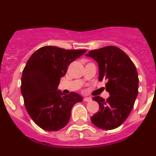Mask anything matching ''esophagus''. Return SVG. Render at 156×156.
I'll list each match as a JSON object with an SVG mask.
<instances>
[{"mask_svg":"<svg viewBox=\"0 0 156 156\" xmlns=\"http://www.w3.org/2000/svg\"><path fill=\"white\" fill-rule=\"evenodd\" d=\"M83 100H84L85 101H92V98H90V97H85V98H83Z\"/></svg>","mask_w":156,"mask_h":156,"instance_id":"obj_1","label":"esophagus"}]
</instances>
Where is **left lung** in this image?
Here are the masks:
<instances>
[{
    "instance_id": "obj_1",
    "label": "left lung",
    "mask_w": 156,
    "mask_h": 156,
    "mask_svg": "<svg viewBox=\"0 0 156 156\" xmlns=\"http://www.w3.org/2000/svg\"><path fill=\"white\" fill-rule=\"evenodd\" d=\"M86 56L98 65L99 81L106 80L105 90L110 96L92 99L99 105V111L90 118L95 127L113 130L120 127L129 116L138 95L139 79L135 65L123 51L107 46L90 51Z\"/></svg>"
}]
</instances>
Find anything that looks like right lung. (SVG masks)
Masks as SVG:
<instances>
[{"label": "right lung", "instance_id": "obj_1", "mask_svg": "<svg viewBox=\"0 0 156 156\" xmlns=\"http://www.w3.org/2000/svg\"><path fill=\"white\" fill-rule=\"evenodd\" d=\"M86 51L44 46L28 60L21 79V93L28 114L43 130L57 131L65 127L73 106L83 101L80 94L65 95L58 87L69 64Z\"/></svg>", "mask_w": 156, "mask_h": 156}]
</instances>
